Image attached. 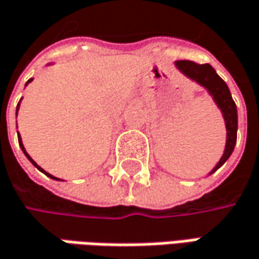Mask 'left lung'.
Instances as JSON below:
<instances>
[{
  "mask_svg": "<svg viewBox=\"0 0 259 259\" xmlns=\"http://www.w3.org/2000/svg\"><path fill=\"white\" fill-rule=\"evenodd\" d=\"M176 66L183 74H186L192 80L198 82L208 89V92L212 95V98L219 105V108L223 113V117H224L226 129H227V142H226V149H224L221 160L211 171V173H214L229 160V157L232 155V152L235 149L236 138H237V110H236L235 101L232 98L229 86L209 64H198L190 60H179V61H176Z\"/></svg>",
  "mask_w": 259,
  "mask_h": 259,
  "instance_id": "1",
  "label": "left lung"
}]
</instances>
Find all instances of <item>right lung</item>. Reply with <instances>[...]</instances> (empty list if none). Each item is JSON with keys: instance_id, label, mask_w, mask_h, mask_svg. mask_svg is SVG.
<instances>
[{"instance_id": "1", "label": "right lung", "mask_w": 259, "mask_h": 259, "mask_svg": "<svg viewBox=\"0 0 259 259\" xmlns=\"http://www.w3.org/2000/svg\"><path fill=\"white\" fill-rule=\"evenodd\" d=\"M29 82H32V79H29ZM29 82H27V83H29ZM19 104H20V102H19ZM17 110H19V105H17ZM17 135H19V133H17ZM19 145H20V148H22V151H23V152H24V155H26V157H27V158H29V161H30V162H32V164H33V165H35V167H36V168H39V170H40V171H44V170H42V168H40V167H39L38 164H36V162H35V161H33V160H32V158H30V157H29V154H27V152H26V149H24L23 144H22V139H20V136H19ZM44 173H45V175H47V176H50V177H51V179H57V177H54V176L48 175V173H47V171H44ZM57 180H58V179H57Z\"/></svg>"}]
</instances>
